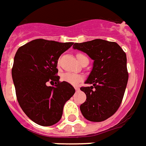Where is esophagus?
<instances>
[{
    "instance_id": "34e87169",
    "label": "esophagus",
    "mask_w": 146,
    "mask_h": 146,
    "mask_svg": "<svg viewBox=\"0 0 146 146\" xmlns=\"http://www.w3.org/2000/svg\"><path fill=\"white\" fill-rule=\"evenodd\" d=\"M75 90H76V91H79V90H80L79 86H75Z\"/></svg>"
}]
</instances>
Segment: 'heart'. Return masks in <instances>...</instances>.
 I'll return each instance as SVG.
<instances>
[{
    "label": "heart",
    "mask_w": 146,
    "mask_h": 146,
    "mask_svg": "<svg viewBox=\"0 0 146 146\" xmlns=\"http://www.w3.org/2000/svg\"><path fill=\"white\" fill-rule=\"evenodd\" d=\"M86 58H87V57L86 56H84L83 54H81V53L77 54V59L79 60V63L83 60L86 59ZM61 79L63 81H64V82H66V83L71 84V85H77L79 82L82 81L83 77H82V75H78V74L65 72V73H63V75H61Z\"/></svg>",
    "instance_id": "1"
}]
</instances>
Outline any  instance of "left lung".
<instances>
[{
  "label": "left lung",
  "instance_id": "1",
  "mask_svg": "<svg viewBox=\"0 0 146 146\" xmlns=\"http://www.w3.org/2000/svg\"><path fill=\"white\" fill-rule=\"evenodd\" d=\"M73 48L94 60L86 81L91 86L80 88L86 95L80 110L89 121H105L117 111L124 96L129 78L126 55L117 43L100 39L75 43Z\"/></svg>",
  "mask_w": 146,
  "mask_h": 146
}]
</instances>
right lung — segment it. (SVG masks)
Here are the masks:
<instances>
[{"label": "right lung", "mask_w": 146, "mask_h": 146, "mask_svg": "<svg viewBox=\"0 0 146 146\" xmlns=\"http://www.w3.org/2000/svg\"><path fill=\"white\" fill-rule=\"evenodd\" d=\"M72 45L37 39L20 47L15 55L12 76L17 98L25 114L38 125L57 123L65 102L75 94L71 84L60 82L56 68L61 54ZM48 82L55 85L47 86Z\"/></svg>", "instance_id": "1"}]
</instances>
